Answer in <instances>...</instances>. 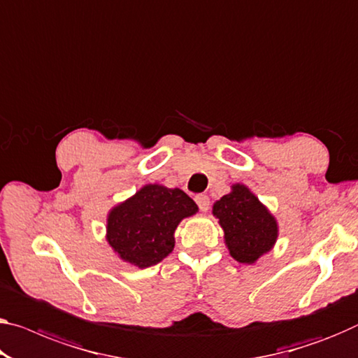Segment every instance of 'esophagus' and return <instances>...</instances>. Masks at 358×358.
I'll return each instance as SVG.
<instances>
[{
	"mask_svg": "<svg viewBox=\"0 0 358 358\" xmlns=\"http://www.w3.org/2000/svg\"><path fill=\"white\" fill-rule=\"evenodd\" d=\"M195 201L198 208H200V211H208L210 210V196H208L206 194H200L195 196Z\"/></svg>",
	"mask_w": 358,
	"mask_h": 358,
	"instance_id": "obj_1",
	"label": "esophagus"
}]
</instances>
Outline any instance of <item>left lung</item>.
Here are the masks:
<instances>
[{"label": "left lung", "mask_w": 358, "mask_h": 358, "mask_svg": "<svg viewBox=\"0 0 358 358\" xmlns=\"http://www.w3.org/2000/svg\"><path fill=\"white\" fill-rule=\"evenodd\" d=\"M213 214L224 229L230 256L238 262H256L277 240V221L245 185H232L230 194L214 203Z\"/></svg>", "instance_id": "8db88e82"}]
</instances>
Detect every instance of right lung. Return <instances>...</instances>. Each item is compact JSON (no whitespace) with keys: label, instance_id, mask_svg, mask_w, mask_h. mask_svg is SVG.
<instances>
[{"label":"right lung","instance_id":"add662e5","mask_svg":"<svg viewBox=\"0 0 358 358\" xmlns=\"http://www.w3.org/2000/svg\"><path fill=\"white\" fill-rule=\"evenodd\" d=\"M198 206L180 189L148 184L107 219V240L123 261L145 268L163 261L174 248V230Z\"/></svg>","mask_w":358,"mask_h":358}]
</instances>
